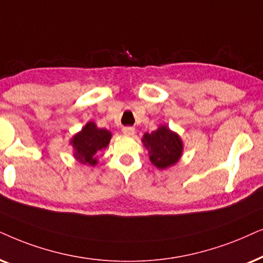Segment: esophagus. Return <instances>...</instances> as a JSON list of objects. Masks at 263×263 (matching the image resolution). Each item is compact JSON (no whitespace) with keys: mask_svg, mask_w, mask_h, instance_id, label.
<instances>
[{"mask_svg":"<svg viewBox=\"0 0 263 263\" xmlns=\"http://www.w3.org/2000/svg\"><path fill=\"white\" fill-rule=\"evenodd\" d=\"M136 132V128L132 127V126H125V127H122V134L125 136H134Z\"/></svg>","mask_w":263,"mask_h":263,"instance_id":"esophagus-1","label":"esophagus"}]
</instances>
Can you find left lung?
Here are the masks:
<instances>
[{
	"mask_svg": "<svg viewBox=\"0 0 263 263\" xmlns=\"http://www.w3.org/2000/svg\"><path fill=\"white\" fill-rule=\"evenodd\" d=\"M143 143L149 150L150 161L160 170L172 166L181 156L183 143L179 136L166 126H160L152 134H145Z\"/></svg>",
	"mask_w": 263,
	"mask_h": 263,
	"instance_id": "8db88e82",
	"label": "left lung"
}]
</instances>
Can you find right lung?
I'll return each instance as SVG.
<instances>
[{
    "instance_id": "obj_1",
    "label": "right lung",
    "mask_w": 263,
    "mask_h": 263,
    "mask_svg": "<svg viewBox=\"0 0 263 263\" xmlns=\"http://www.w3.org/2000/svg\"><path fill=\"white\" fill-rule=\"evenodd\" d=\"M111 138L109 131L97 128L93 122H87L82 131L72 139V145L76 149V159L82 163L95 166L97 163V154L100 150L107 148Z\"/></svg>"
}]
</instances>
